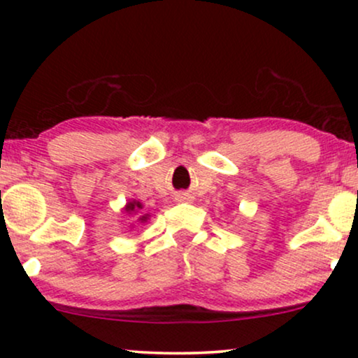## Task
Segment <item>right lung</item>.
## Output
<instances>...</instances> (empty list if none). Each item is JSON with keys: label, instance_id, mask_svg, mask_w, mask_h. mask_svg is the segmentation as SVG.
<instances>
[{"label": "right lung", "instance_id": "right-lung-1", "mask_svg": "<svg viewBox=\"0 0 358 358\" xmlns=\"http://www.w3.org/2000/svg\"><path fill=\"white\" fill-rule=\"evenodd\" d=\"M143 208V203L138 202V200H129V202L125 203V207L122 208V212H124L125 215H129V217H134L135 222L138 223H146L150 220L151 215L148 213H141L140 210ZM134 227V224H131Z\"/></svg>", "mask_w": 358, "mask_h": 358}]
</instances>
